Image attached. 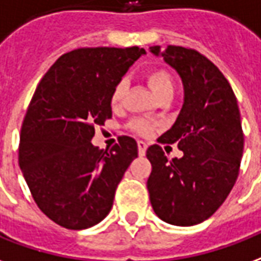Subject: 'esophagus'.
Here are the masks:
<instances>
[{
    "instance_id": "34e87169",
    "label": "esophagus",
    "mask_w": 261,
    "mask_h": 261,
    "mask_svg": "<svg viewBox=\"0 0 261 261\" xmlns=\"http://www.w3.org/2000/svg\"><path fill=\"white\" fill-rule=\"evenodd\" d=\"M138 149H139V155H140V157H143L144 154H146V150H147V144L144 143L143 140H139Z\"/></svg>"
}]
</instances>
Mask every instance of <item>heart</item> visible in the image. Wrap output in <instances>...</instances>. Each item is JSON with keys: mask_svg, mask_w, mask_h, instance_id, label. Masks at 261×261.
Here are the masks:
<instances>
[{"mask_svg": "<svg viewBox=\"0 0 261 261\" xmlns=\"http://www.w3.org/2000/svg\"><path fill=\"white\" fill-rule=\"evenodd\" d=\"M147 85H149L150 90L153 91L155 97H160L161 94L165 93H174V82L171 77L168 70L163 69V68H155V69L150 70L147 76ZM123 94H125V81H119L117 86L114 87L111 94V104L112 107H118L121 101H122ZM130 128L135 132L140 133V135H147L151 129V125L146 122L143 119H135L130 122Z\"/></svg>", "mask_w": 261, "mask_h": 261, "instance_id": "b5f03b06", "label": "heart"}]
</instances>
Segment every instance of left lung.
<instances>
[{
    "mask_svg": "<svg viewBox=\"0 0 261 261\" xmlns=\"http://www.w3.org/2000/svg\"><path fill=\"white\" fill-rule=\"evenodd\" d=\"M150 53L163 57L184 85L179 114L159 138L176 142L184 155L168 160L159 144L147 149L150 203L163 221L191 227L213 216L235 185L243 153L241 114L228 81L204 55L176 45H154Z\"/></svg>",
    "mask_w": 261,
    "mask_h": 261,
    "instance_id": "obj_1",
    "label": "left lung"
}]
</instances>
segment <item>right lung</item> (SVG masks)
Returning a JSON list of instances; mask_svg holds the SVG:
<instances>
[{
    "mask_svg": "<svg viewBox=\"0 0 261 261\" xmlns=\"http://www.w3.org/2000/svg\"><path fill=\"white\" fill-rule=\"evenodd\" d=\"M143 48L96 47L66 53L40 81L20 130L19 167L36 204L68 229H86L111 211L138 143L121 136L93 146L94 126L112 117L114 87Z\"/></svg>",
    "mask_w": 261,
    "mask_h": 261,
    "instance_id": "right-lung-1",
    "label": "right lung"
}]
</instances>
